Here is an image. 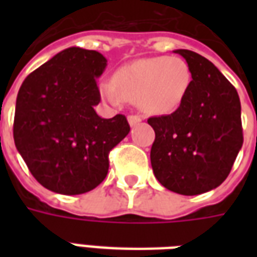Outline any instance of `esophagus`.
Listing matches in <instances>:
<instances>
[{"mask_svg":"<svg viewBox=\"0 0 257 257\" xmlns=\"http://www.w3.org/2000/svg\"><path fill=\"white\" fill-rule=\"evenodd\" d=\"M128 121L131 126H135V125H138V123L142 122V117L138 115V114H132V115H129L128 117Z\"/></svg>","mask_w":257,"mask_h":257,"instance_id":"obj_1","label":"esophagus"}]
</instances>
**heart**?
Wrapping results in <instances>:
<instances>
[{"label": "heart", "mask_w": 257, "mask_h": 257, "mask_svg": "<svg viewBox=\"0 0 257 257\" xmlns=\"http://www.w3.org/2000/svg\"><path fill=\"white\" fill-rule=\"evenodd\" d=\"M190 85V70L179 58H149L121 68L115 82L100 86L112 104L128 100L149 112H167L182 103Z\"/></svg>", "instance_id": "b5f03b06"}]
</instances>
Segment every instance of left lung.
<instances>
[{"mask_svg":"<svg viewBox=\"0 0 257 257\" xmlns=\"http://www.w3.org/2000/svg\"><path fill=\"white\" fill-rule=\"evenodd\" d=\"M191 73L180 106L169 115L147 119L156 140L151 167L173 193L197 195L220 186L243 143L237 89L208 59L178 49Z\"/></svg>","mask_w":257,"mask_h":257,"instance_id":"8db88e82","label":"left lung"}]
</instances>
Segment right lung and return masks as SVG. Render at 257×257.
<instances>
[{
  "label": "right lung",
  "mask_w": 257,
  "mask_h": 257,
  "mask_svg": "<svg viewBox=\"0 0 257 257\" xmlns=\"http://www.w3.org/2000/svg\"><path fill=\"white\" fill-rule=\"evenodd\" d=\"M107 66L96 51L67 48L29 74L20 86L15 146L45 189L66 195L88 193L104 180L108 154L129 134L126 117L101 118L96 84Z\"/></svg>",
  "instance_id": "1"
}]
</instances>
